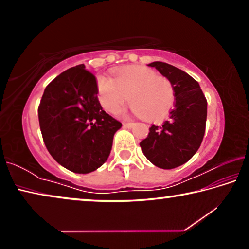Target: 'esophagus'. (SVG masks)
Instances as JSON below:
<instances>
[{"label": "esophagus", "instance_id": "34e87169", "mask_svg": "<svg viewBox=\"0 0 249 249\" xmlns=\"http://www.w3.org/2000/svg\"><path fill=\"white\" fill-rule=\"evenodd\" d=\"M133 125H134V123H132V122H124V123H123V126L125 128L133 127Z\"/></svg>", "mask_w": 249, "mask_h": 249}]
</instances>
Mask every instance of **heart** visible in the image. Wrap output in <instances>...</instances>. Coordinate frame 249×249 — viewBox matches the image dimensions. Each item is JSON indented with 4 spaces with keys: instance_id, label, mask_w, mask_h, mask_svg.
Instances as JSON below:
<instances>
[{
    "instance_id": "heart-1",
    "label": "heart",
    "mask_w": 249,
    "mask_h": 249,
    "mask_svg": "<svg viewBox=\"0 0 249 249\" xmlns=\"http://www.w3.org/2000/svg\"><path fill=\"white\" fill-rule=\"evenodd\" d=\"M96 86L101 105L112 114L124 108L129 96L137 115L149 121L157 120L169 111L175 101L170 80L146 67H126L115 74L114 80L100 75Z\"/></svg>"
}]
</instances>
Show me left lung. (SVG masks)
Here are the masks:
<instances>
[{"mask_svg": "<svg viewBox=\"0 0 249 249\" xmlns=\"http://www.w3.org/2000/svg\"><path fill=\"white\" fill-rule=\"evenodd\" d=\"M170 80L175 90V107L169 119L153 125L141 142L146 158L161 169H174L190 160L203 141L208 102L201 88L187 72L161 61L148 65Z\"/></svg>", "mask_w": 249, "mask_h": 249, "instance_id": "obj_1", "label": "left lung"}]
</instances>
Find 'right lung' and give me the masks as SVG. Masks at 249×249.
<instances>
[{"instance_id":"1","label":"right lung","mask_w":249,"mask_h":249,"mask_svg":"<svg viewBox=\"0 0 249 249\" xmlns=\"http://www.w3.org/2000/svg\"><path fill=\"white\" fill-rule=\"evenodd\" d=\"M38 119L49 154L75 174H89L102 166L122 127L103 111L96 79L84 65L64 71L46 87Z\"/></svg>"}]
</instances>
